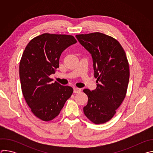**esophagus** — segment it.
Segmentation results:
<instances>
[{"label":"esophagus","mask_w":153,"mask_h":153,"mask_svg":"<svg viewBox=\"0 0 153 153\" xmlns=\"http://www.w3.org/2000/svg\"><path fill=\"white\" fill-rule=\"evenodd\" d=\"M81 91H82V90L80 88H77V87H74V93H80Z\"/></svg>","instance_id":"esophagus-1"}]
</instances>
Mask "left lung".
Wrapping results in <instances>:
<instances>
[{
    "mask_svg": "<svg viewBox=\"0 0 153 153\" xmlns=\"http://www.w3.org/2000/svg\"><path fill=\"white\" fill-rule=\"evenodd\" d=\"M92 56L96 90H83L88 97L85 115L95 124L110 120L123 101L129 79L125 52L114 38L99 32L76 36Z\"/></svg>",
    "mask_w": 153,
    "mask_h": 153,
    "instance_id": "left-lung-1",
    "label": "left lung"
}]
</instances>
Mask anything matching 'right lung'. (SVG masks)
<instances>
[{
  "label": "right lung",
  "instance_id": "obj_1",
  "mask_svg": "<svg viewBox=\"0 0 153 153\" xmlns=\"http://www.w3.org/2000/svg\"><path fill=\"white\" fill-rule=\"evenodd\" d=\"M77 42L71 35L44 33L28 43L19 65L22 91L31 112L48 122L57 116L73 93L50 76L59 67L62 53Z\"/></svg>",
  "mask_w": 153,
  "mask_h": 153
}]
</instances>
